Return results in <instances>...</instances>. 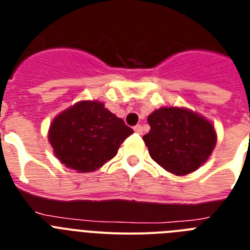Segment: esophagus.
Here are the masks:
<instances>
[{
    "label": "esophagus",
    "mask_w": 250,
    "mask_h": 250,
    "mask_svg": "<svg viewBox=\"0 0 250 250\" xmlns=\"http://www.w3.org/2000/svg\"><path fill=\"white\" fill-rule=\"evenodd\" d=\"M134 131L136 132V134H143V127H141V125H136V126H134Z\"/></svg>",
    "instance_id": "34e87169"
}]
</instances>
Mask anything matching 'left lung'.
<instances>
[{
  "label": "left lung",
  "instance_id": "obj_1",
  "mask_svg": "<svg viewBox=\"0 0 250 250\" xmlns=\"http://www.w3.org/2000/svg\"><path fill=\"white\" fill-rule=\"evenodd\" d=\"M149 134L143 136L149 154L167 171L178 176L199 169L216 144L214 125L198 112L163 106L147 116Z\"/></svg>",
  "mask_w": 250,
  "mask_h": 250
}]
</instances>
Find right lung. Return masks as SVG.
<instances>
[{
  "mask_svg": "<svg viewBox=\"0 0 250 250\" xmlns=\"http://www.w3.org/2000/svg\"><path fill=\"white\" fill-rule=\"evenodd\" d=\"M132 132L103 103L83 100L52 120L48 143L61 164L77 173H91L111 160Z\"/></svg>",
  "mask_w": 250,
  "mask_h": 250,
  "instance_id": "obj_1",
  "label": "right lung"
}]
</instances>
